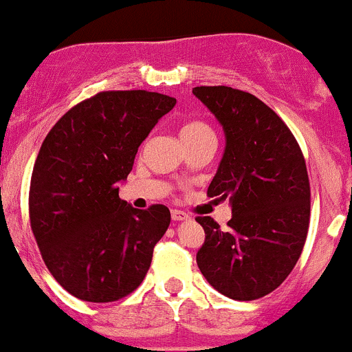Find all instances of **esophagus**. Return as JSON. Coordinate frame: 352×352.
<instances>
[{"label": "esophagus", "mask_w": 352, "mask_h": 352, "mask_svg": "<svg viewBox=\"0 0 352 352\" xmlns=\"http://www.w3.org/2000/svg\"><path fill=\"white\" fill-rule=\"evenodd\" d=\"M171 219L175 220V222H179V220H186L188 219V213L181 212V210H173V212H171Z\"/></svg>", "instance_id": "34e87169"}]
</instances>
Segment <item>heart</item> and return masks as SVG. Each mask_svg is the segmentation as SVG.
<instances>
[{
    "instance_id": "b5f03b06",
    "label": "heart",
    "mask_w": 352,
    "mask_h": 352,
    "mask_svg": "<svg viewBox=\"0 0 352 352\" xmlns=\"http://www.w3.org/2000/svg\"><path fill=\"white\" fill-rule=\"evenodd\" d=\"M205 133H212V130H210L208 125L201 122H186L179 130V137L183 142L184 140L198 139V137L205 135Z\"/></svg>"
}]
</instances>
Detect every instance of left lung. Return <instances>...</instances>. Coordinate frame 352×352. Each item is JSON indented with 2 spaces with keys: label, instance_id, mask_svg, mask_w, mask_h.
<instances>
[{
  "label": "left lung",
  "instance_id": "8db88e82",
  "mask_svg": "<svg viewBox=\"0 0 352 352\" xmlns=\"http://www.w3.org/2000/svg\"><path fill=\"white\" fill-rule=\"evenodd\" d=\"M193 95L215 115L226 149L208 197L229 198V229L198 217L205 242L197 264L232 300L261 298L286 280L305 245L310 183L305 159L285 122L259 98L229 86H198Z\"/></svg>",
  "mask_w": 352,
  "mask_h": 352
}]
</instances>
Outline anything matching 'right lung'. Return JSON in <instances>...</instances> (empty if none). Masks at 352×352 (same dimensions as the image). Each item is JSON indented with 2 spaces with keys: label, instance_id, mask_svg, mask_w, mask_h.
Masks as SVG:
<instances>
[{
  "label": "right lung",
  "instance_id": "add662e5",
  "mask_svg": "<svg viewBox=\"0 0 352 352\" xmlns=\"http://www.w3.org/2000/svg\"><path fill=\"white\" fill-rule=\"evenodd\" d=\"M175 104L142 89L103 91L47 133L32 173L30 226L50 274L76 298L115 302L146 278L171 213L164 205L133 208L118 197V184Z\"/></svg>",
  "mask_w": 352,
  "mask_h": 352
}]
</instances>
